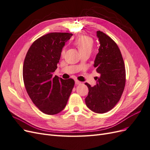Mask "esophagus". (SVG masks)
Instances as JSON below:
<instances>
[{"instance_id":"34e87169","label":"esophagus","mask_w":150,"mask_h":150,"mask_svg":"<svg viewBox=\"0 0 150 150\" xmlns=\"http://www.w3.org/2000/svg\"><path fill=\"white\" fill-rule=\"evenodd\" d=\"M75 84H81V81H78V80H75Z\"/></svg>"}]
</instances>
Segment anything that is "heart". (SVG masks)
<instances>
[{
    "label": "heart",
    "mask_w": 150,
    "mask_h": 150,
    "mask_svg": "<svg viewBox=\"0 0 150 150\" xmlns=\"http://www.w3.org/2000/svg\"><path fill=\"white\" fill-rule=\"evenodd\" d=\"M74 44L78 49L80 54L86 52H91L93 46V40L88 35H80L76 39ZM64 54V51H62L61 56H63Z\"/></svg>",
    "instance_id": "heart-1"
}]
</instances>
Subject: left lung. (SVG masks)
Masks as SVG:
<instances>
[{
    "label": "left lung",
    "mask_w": 150,
    "mask_h": 150,
    "mask_svg": "<svg viewBox=\"0 0 150 150\" xmlns=\"http://www.w3.org/2000/svg\"><path fill=\"white\" fill-rule=\"evenodd\" d=\"M100 46L94 66L100 74L96 77V84L89 89L85 99L86 106L96 113L110 111L118 103L126 83V70L123 59L116 43L103 32L97 31Z\"/></svg>",
    "instance_id": "8db88e82"
}]
</instances>
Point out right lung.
<instances>
[{
    "instance_id": "obj_1",
    "label": "right lung",
    "mask_w": 150,
    "mask_h": 150,
    "mask_svg": "<svg viewBox=\"0 0 150 150\" xmlns=\"http://www.w3.org/2000/svg\"><path fill=\"white\" fill-rule=\"evenodd\" d=\"M71 33H51L38 38L31 45L23 65L25 88L32 101L46 115L57 114L66 106L74 81L52 78L62 47Z\"/></svg>"
}]
</instances>
